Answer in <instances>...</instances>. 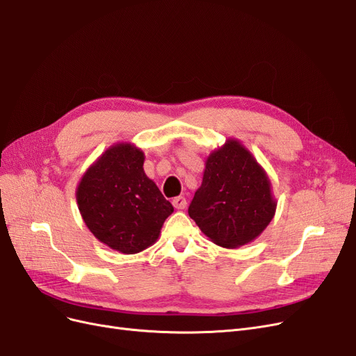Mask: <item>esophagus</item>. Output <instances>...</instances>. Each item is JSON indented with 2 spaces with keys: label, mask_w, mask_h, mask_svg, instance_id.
I'll use <instances>...</instances> for the list:
<instances>
[{
  "label": "esophagus",
  "mask_w": 356,
  "mask_h": 356,
  "mask_svg": "<svg viewBox=\"0 0 356 356\" xmlns=\"http://www.w3.org/2000/svg\"><path fill=\"white\" fill-rule=\"evenodd\" d=\"M173 205H175V209H177V210H183V209H186V198L185 197H176V198H173Z\"/></svg>",
  "instance_id": "1"
}]
</instances>
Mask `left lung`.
Masks as SVG:
<instances>
[{"instance_id":"obj_1","label":"left lung","mask_w":356,"mask_h":356,"mask_svg":"<svg viewBox=\"0 0 356 356\" xmlns=\"http://www.w3.org/2000/svg\"><path fill=\"white\" fill-rule=\"evenodd\" d=\"M275 210L266 171L243 143L227 139L205 161L202 183L188 213L214 244L238 248L265 231Z\"/></svg>"}]
</instances>
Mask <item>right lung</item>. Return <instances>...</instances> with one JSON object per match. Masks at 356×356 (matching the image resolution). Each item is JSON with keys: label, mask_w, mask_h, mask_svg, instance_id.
Listing matches in <instances>:
<instances>
[{"label": "right lung", "mask_w": 356, "mask_h": 356, "mask_svg": "<svg viewBox=\"0 0 356 356\" xmlns=\"http://www.w3.org/2000/svg\"><path fill=\"white\" fill-rule=\"evenodd\" d=\"M143 163L140 147L130 142L112 145L87 168L75 192L90 232L122 254L140 253L155 244L175 211L145 175Z\"/></svg>", "instance_id": "add662e5"}]
</instances>
